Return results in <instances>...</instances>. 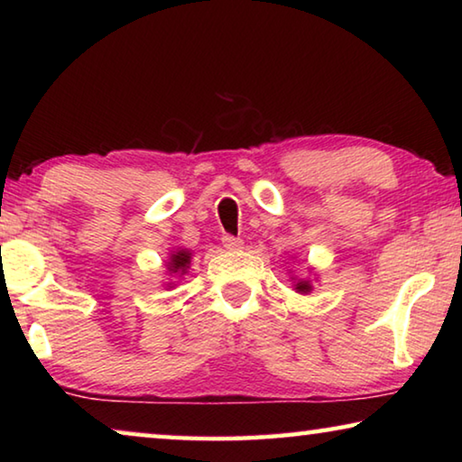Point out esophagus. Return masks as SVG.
Returning a JSON list of instances; mask_svg holds the SVG:
<instances>
[{
	"instance_id": "34e87169",
	"label": "esophagus",
	"mask_w": 462,
	"mask_h": 462,
	"mask_svg": "<svg viewBox=\"0 0 462 462\" xmlns=\"http://www.w3.org/2000/svg\"><path fill=\"white\" fill-rule=\"evenodd\" d=\"M222 245L226 250H240L242 248V240L240 238H234V236H224L222 238Z\"/></svg>"
}]
</instances>
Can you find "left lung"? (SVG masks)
I'll return each instance as SVG.
<instances>
[{"label":"left lung","mask_w":462,"mask_h":462,"mask_svg":"<svg viewBox=\"0 0 462 462\" xmlns=\"http://www.w3.org/2000/svg\"><path fill=\"white\" fill-rule=\"evenodd\" d=\"M311 271H314V269L310 267V275H311ZM289 273H291V271H289ZM289 279H291L295 293L308 295V293L314 291V279H318V277L316 275L314 277H297V275H291Z\"/></svg>","instance_id":"left-lung-1"}]
</instances>
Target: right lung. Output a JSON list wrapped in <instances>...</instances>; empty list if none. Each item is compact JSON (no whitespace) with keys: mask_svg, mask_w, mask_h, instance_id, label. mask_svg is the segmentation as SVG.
Listing matches in <instances>:
<instances>
[{"mask_svg":"<svg viewBox=\"0 0 462 462\" xmlns=\"http://www.w3.org/2000/svg\"><path fill=\"white\" fill-rule=\"evenodd\" d=\"M191 259H193V253L189 248H173L169 253V259L165 263V269H167V275L169 281H165V287H175L177 281L175 279H181L183 275H187V271L191 267Z\"/></svg>","mask_w":462,"mask_h":462,"instance_id":"obj_1","label":"right lung"}]
</instances>
